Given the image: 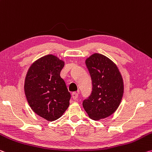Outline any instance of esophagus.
<instances>
[{"label":"esophagus","mask_w":152,"mask_h":152,"mask_svg":"<svg viewBox=\"0 0 152 152\" xmlns=\"http://www.w3.org/2000/svg\"><path fill=\"white\" fill-rule=\"evenodd\" d=\"M78 93L73 92L72 93V98H73V99H76L77 97H78Z\"/></svg>","instance_id":"1"}]
</instances>
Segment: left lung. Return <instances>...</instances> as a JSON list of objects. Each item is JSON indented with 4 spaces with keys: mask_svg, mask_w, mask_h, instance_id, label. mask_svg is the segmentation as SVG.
Masks as SVG:
<instances>
[{
    "mask_svg": "<svg viewBox=\"0 0 152 152\" xmlns=\"http://www.w3.org/2000/svg\"><path fill=\"white\" fill-rule=\"evenodd\" d=\"M92 80V93L83 105L90 118H105L118 109L124 93L123 79L118 68L105 55L94 53L85 61Z\"/></svg>",
    "mask_w": 152,
    "mask_h": 152,
    "instance_id": "obj_1",
    "label": "left lung"
}]
</instances>
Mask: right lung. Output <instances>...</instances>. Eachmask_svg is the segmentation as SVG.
<instances>
[{"label":"right lung","instance_id":"add662e5","mask_svg":"<svg viewBox=\"0 0 152 152\" xmlns=\"http://www.w3.org/2000/svg\"><path fill=\"white\" fill-rule=\"evenodd\" d=\"M64 61L53 55L40 57L26 74L24 91L30 107L39 116L54 121L69 105L71 95L60 76Z\"/></svg>","mask_w":152,"mask_h":152}]
</instances>
